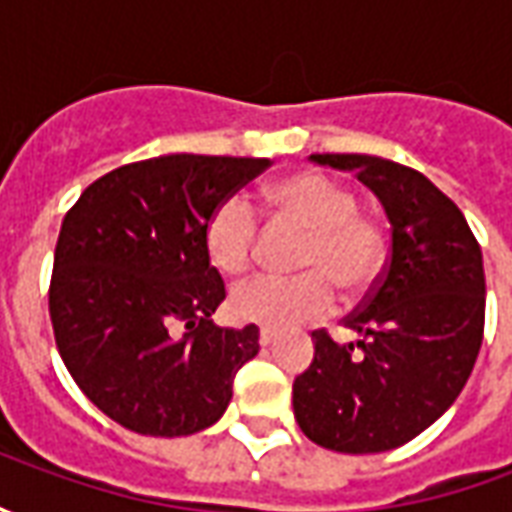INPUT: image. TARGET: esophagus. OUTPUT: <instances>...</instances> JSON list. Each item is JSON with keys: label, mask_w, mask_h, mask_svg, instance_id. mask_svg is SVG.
Wrapping results in <instances>:
<instances>
[{"label": "esophagus", "mask_w": 512, "mask_h": 512, "mask_svg": "<svg viewBox=\"0 0 512 512\" xmlns=\"http://www.w3.org/2000/svg\"><path fill=\"white\" fill-rule=\"evenodd\" d=\"M274 340H277V332H274V329H268V326H263V329H260V345H271Z\"/></svg>", "instance_id": "34e87169"}]
</instances>
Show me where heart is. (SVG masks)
<instances>
[{"mask_svg": "<svg viewBox=\"0 0 512 512\" xmlns=\"http://www.w3.org/2000/svg\"><path fill=\"white\" fill-rule=\"evenodd\" d=\"M266 211L274 230L304 233L296 277H257L238 285L230 312L238 321L293 326L321 318L334 307V289L356 299L381 277L384 230L359 211V197L340 180L321 172H296L266 191ZM211 263L227 277H241L260 252V219L252 202L233 194L213 208L205 227Z\"/></svg>", "mask_w": 512, "mask_h": 512, "instance_id": "heart-1", "label": "heart"}]
</instances>
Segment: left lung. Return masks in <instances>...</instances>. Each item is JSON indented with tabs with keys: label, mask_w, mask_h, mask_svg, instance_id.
<instances>
[{
	"label": "left lung",
	"mask_w": 512,
	"mask_h": 512,
	"mask_svg": "<svg viewBox=\"0 0 512 512\" xmlns=\"http://www.w3.org/2000/svg\"><path fill=\"white\" fill-rule=\"evenodd\" d=\"M376 191L392 224L381 277L345 326L312 332L315 359L293 381V414L326 450H395L455 403L483 345V252L461 208L422 172L362 153H315Z\"/></svg>",
	"instance_id": "left-lung-1"
}]
</instances>
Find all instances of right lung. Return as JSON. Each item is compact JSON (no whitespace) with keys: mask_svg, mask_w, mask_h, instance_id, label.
Wrapping results in <instances>:
<instances>
[{"mask_svg":"<svg viewBox=\"0 0 512 512\" xmlns=\"http://www.w3.org/2000/svg\"><path fill=\"white\" fill-rule=\"evenodd\" d=\"M268 158L175 153L106 172L62 219L49 285L54 340L84 395L142 436L222 417L260 351L257 326L219 329L222 274L205 227Z\"/></svg>","mask_w":512,"mask_h":512,"instance_id":"right-lung-1","label":"right lung"}]
</instances>
